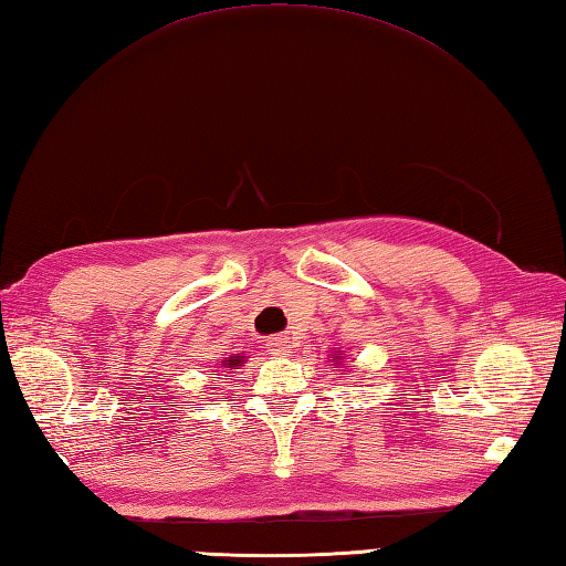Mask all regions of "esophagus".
<instances>
[{
    "mask_svg": "<svg viewBox=\"0 0 566 566\" xmlns=\"http://www.w3.org/2000/svg\"><path fill=\"white\" fill-rule=\"evenodd\" d=\"M269 350L271 354H275V356H287V354H293V344H291V338L287 336H271L269 338Z\"/></svg>",
    "mask_w": 566,
    "mask_h": 566,
    "instance_id": "esophagus-1",
    "label": "esophagus"
}]
</instances>
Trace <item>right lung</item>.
<instances>
[{
    "instance_id": "add662e5",
    "label": "right lung",
    "mask_w": 566,
    "mask_h": 566,
    "mask_svg": "<svg viewBox=\"0 0 566 566\" xmlns=\"http://www.w3.org/2000/svg\"><path fill=\"white\" fill-rule=\"evenodd\" d=\"M237 363H240V356H237V358L230 360V363H224V366H228V368H237Z\"/></svg>"
}]
</instances>
